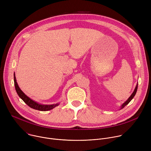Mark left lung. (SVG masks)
<instances>
[{
    "mask_svg": "<svg viewBox=\"0 0 151 151\" xmlns=\"http://www.w3.org/2000/svg\"><path fill=\"white\" fill-rule=\"evenodd\" d=\"M137 87H138V83H137V85H136V88H135V89H134V91H133V93L132 94V95L129 97V98L121 106V109H122V108H124V107L126 106V105H127L130 102V101L133 99V97H134V96L136 95V92H137Z\"/></svg>",
    "mask_w": 151,
    "mask_h": 151,
    "instance_id": "left-lung-1",
    "label": "left lung"
}]
</instances>
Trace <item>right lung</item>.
<instances>
[{"label": "right lung", "mask_w": 151, "mask_h": 151, "mask_svg": "<svg viewBox=\"0 0 151 151\" xmlns=\"http://www.w3.org/2000/svg\"><path fill=\"white\" fill-rule=\"evenodd\" d=\"M14 79L15 88L17 93L18 94V96L25 102V103L27 104L29 107H30L31 108H33L36 110L40 111H50L54 109V107H55L56 106L60 104V103H57L56 104H42L33 100L27 96H26L19 87V86L17 82L15 72L14 74Z\"/></svg>", "instance_id": "right-lung-1"}]
</instances>
